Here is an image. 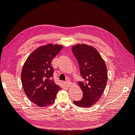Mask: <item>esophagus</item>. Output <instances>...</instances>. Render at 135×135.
<instances>
[{
    "label": "esophagus",
    "instance_id": "esophagus-1",
    "mask_svg": "<svg viewBox=\"0 0 135 135\" xmlns=\"http://www.w3.org/2000/svg\"><path fill=\"white\" fill-rule=\"evenodd\" d=\"M65 84H66V85H68V87H70V85H71V81H70V80H66V81H65Z\"/></svg>",
    "mask_w": 135,
    "mask_h": 135
}]
</instances>
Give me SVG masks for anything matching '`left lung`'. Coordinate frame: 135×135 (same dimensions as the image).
<instances>
[{"label":"left lung","instance_id":"1","mask_svg":"<svg viewBox=\"0 0 135 135\" xmlns=\"http://www.w3.org/2000/svg\"><path fill=\"white\" fill-rule=\"evenodd\" d=\"M72 52L84 79L78 82L83 96L73 103L79 107L89 108L100 100L104 92L108 80L107 66L99 52L92 46L79 44L72 47Z\"/></svg>","mask_w":135,"mask_h":135}]
</instances>
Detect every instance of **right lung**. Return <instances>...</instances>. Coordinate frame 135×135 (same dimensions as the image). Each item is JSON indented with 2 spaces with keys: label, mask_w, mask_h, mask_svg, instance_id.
I'll return each mask as SVG.
<instances>
[{
  "label": "right lung",
  "mask_w": 135,
  "mask_h": 135,
  "mask_svg": "<svg viewBox=\"0 0 135 135\" xmlns=\"http://www.w3.org/2000/svg\"><path fill=\"white\" fill-rule=\"evenodd\" d=\"M62 46L49 44L34 51L28 57L21 72V81L26 95L40 107L55 103L56 94L61 89L53 78L51 62Z\"/></svg>",
  "instance_id": "add662e5"
}]
</instances>
